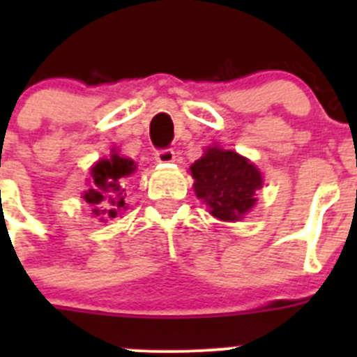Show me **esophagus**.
I'll list each match as a JSON object with an SVG mask.
<instances>
[{
    "instance_id": "obj_1",
    "label": "esophagus",
    "mask_w": 357,
    "mask_h": 357,
    "mask_svg": "<svg viewBox=\"0 0 357 357\" xmlns=\"http://www.w3.org/2000/svg\"><path fill=\"white\" fill-rule=\"evenodd\" d=\"M175 151L172 148H164V150H157L155 151V160L160 164H169L175 160Z\"/></svg>"
}]
</instances>
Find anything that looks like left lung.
I'll use <instances>...</instances> for the list:
<instances>
[{
  "label": "left lung",
  "mask_w": 357,
  "mask_h": 357,
  "mask_svg": "<svg viewBox=\"0 0 357 357\" xmlns=\"http://www.w3.org/2000/svg\"><path fill=\"white\" fill-rule=\"evenodd\" d=\"M195 193L209 213L223 222H238L255 206L263 176L254 164L232 150L211 146L191 164Z\"/></svg>",
  "instance_id": "obj_1"
}]
</instances>
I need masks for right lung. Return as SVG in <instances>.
I'll use <instances>...</instances> for the list:
<instances>
[{
  "label": "right lung",
  "instance_id": "1",
  "mask_svg": "<svg viewBox=\"0 0 357 357\" xmlns=\"http://www.w3.org/2000/svg\"><path fill=\"white\" fill-rule=\"evenodd\" d=\"M134 169V160L121 157L118 151H112L109 159L98 160L91 168L93 181L82 198L94 206L93 213L96 216L116 218L119 211L125 209V197H123L125 189H121V178L132 175Z\"/></svg>",
  "mask_w": 357,
  "mask_h": 357
}]
</instances>
